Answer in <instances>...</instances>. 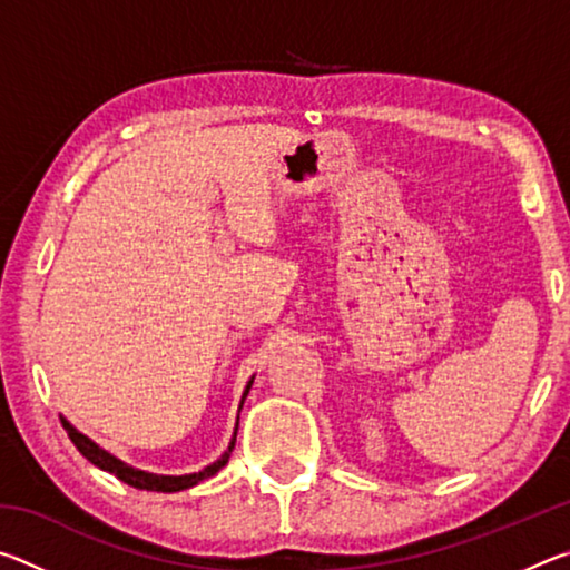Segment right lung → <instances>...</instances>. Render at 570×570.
I'll list each match as a JSON object with an SVG mask.
<instances>
[{"mask_svg": "<svg viewBox=\"0 0 570 570\" xmlns=\"http://www.w3.org/2000/svg\"><path fill=\"white\" fill-rule=\"evenodd\" d=\"M250 382H254V380H250ZM250 382H248V387H246V392H244V397H246L248 390H250ZM62 424H65V430H67V438H70L72 445L82 452V458H88V460L92 462V465H98L100 470L112 472L115 478L122 480V482H128L130 488L150 490V493H178V490L193 488V485H198L200 480L216 475V472L228 462L230 448H234V442H236V438H234V442H230V448H228L226 455L220 458V460H216L214 465H208L204 472H193V475H178V478H173V475H153V472H142V470H135V468H130V465H125V462H120L118 458H112L110 452H105L102 448L95 445V442H92L90 438H85L82 432H77L70 422L62 420Z\"/></svg>", "mask_w": 570, "mask_h": 570, "instance_id": "add662e5", "label": "right lung"}]
</instances>
